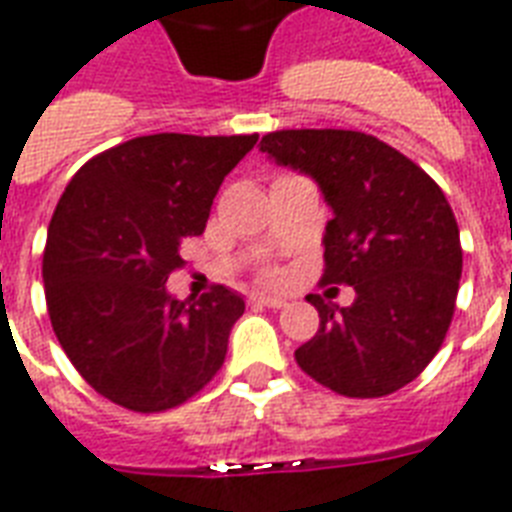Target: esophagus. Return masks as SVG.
Returning a JSON list of instances; mask_svg holds the SVG:
<instances>
[{
  "mask_svg": "<svg viewBox=\"0 0 512 512\" xmlns=\"http://www.w3.org/2000/svg\"><path fill=\"white\" fill-rule=\"evenodd\" d=\"M249 303H252V306H268V308L287 306V300L284 298H276V295H263V292H252V295H249Z\"/></svg>",
  "mask_w": 512,
  "mask_h": 512,
  "instance_id": "obj_1",
  "label": "esophagus"
}]
</instances>
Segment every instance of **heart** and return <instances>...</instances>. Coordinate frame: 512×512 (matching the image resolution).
<instances>
[{"label": "heart", "instance_id": "heart-1", "mask_svg": "<svg viewBox=\"0 0 512 512\" xmlns=\"http://www.w3.org/2000/svg\"><path fill=\"white\" fill-rule=\"evenodd\" d=\"M268 279H273V273H268Z\"/></svg>", "mask_w": 512, "mask_h": 512}]
</instances>
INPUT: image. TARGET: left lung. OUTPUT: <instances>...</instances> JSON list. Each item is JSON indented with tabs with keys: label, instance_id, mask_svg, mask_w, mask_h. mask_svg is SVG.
I'll use <instances>...</instances> for the list:
<instances>
[{
	"label": "left lung",
	"instance_id": "left-lung-1",
	"mask_svg": "<svg viewBox=\"0 0 512 512\" xmlns=\"http://www.w3.org/2000/svg\"><path fill=\"white\" fill-rule=\"evenodd\" d=\"M260 152L317 182L333 212L322 284L357 292L343 308L308 295L319 330L295 351L298 365L346 397H384L411 384L446 338L462 279L459 228L443 190L362 131H273Z\"/></svg>",
	"mask_w": 512,
	"mask_h": 512
}]
</instances>
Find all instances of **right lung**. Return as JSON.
Instances as JSON below:
<instances>
[{"label": "right lung", "mask_w": 512, "mask_h": 512, "mask_svg": "<svg viewBox=\"0 0 512 512\" xmlns=\"http://www.w3.org/2000/svg\"><path fill=\"white\" fill-rule=\"evenodd\" d=\"M255 144L257 134L136 136L66 185L42 255L45 300L66 357L112 403L169 411L222 368L244 298L217 284L179 300L166 282Z\"/></svg>", "instance_id": "add662e5"}]
</instances>
